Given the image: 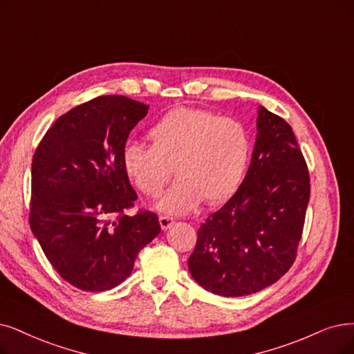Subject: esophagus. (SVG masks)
<instances>
[{"instance_id":"1","label":"esophagus","mask_w":354,"mask_h":354,"mask_svg":"<svg viewBox=\"0 0 354 354\" xmlns=\"http://www.w3.org/2000/svg\"><path fill=\"white\" fill-rule=\"evenodd\" d=\"M174 223V219L169 218V216H160V225H161V230L167 231L169 226Z\"/></svg>"}]
</instances>
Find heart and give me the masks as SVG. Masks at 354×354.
<instances>
[{"label":"heart","mask_w":354,"mask_h":354,"mask_svg":"<svg viewBox=\"0 0 354 354\" xmlns=\"http://www.w3.org/2000/svg\"><path fill=\"white\" fill-rule=\"evenodd\" d=\"M152 145L128 142L123 168L136 187L157 196L173 171L177 180L155 203L160 212L185 215L203 199L221 203L245 177L251 139L245 126L209 110L176 107L149 129Z\"/></svg>","instance_id":"heart-1"}]
</instances>
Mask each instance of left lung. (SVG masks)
<instances>
[{"label": "left lung", "instance_id": "left-lung-1", "mask_svg": "<svg viewBox=\"0 0 354 354\" xmlns=\"http://www.w3.org/2000/svg\"><path fill=\"white\" fill-rule=\"evenodd\" d=\"M308 202L309 174L292 128L259 106L248 171L197 231L192 277L225 298L272 286L295 261Z\"/></svg>", "mask_w": 354, "mask_h": 354}]
</instances>
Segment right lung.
I'll return each mask as SVG.
<instances>
[{"label":"right lung","instance_id":"obj_1","mask_svg":"<svg viewBox=\"0 0 354 354\" xmlns=\"http://www.w3.org/2000/svg\"><path fill=\"white\" fill-rule=\"evenodd\" d=\"M148 109L124 95L95 97L56 119L35 152L30 228L55 270L81 290L120 285L161 232L151 212L123 214L136 193L122 152Z\"/></svg>","mask_w":354,"mask_h":354}]
</instances>
